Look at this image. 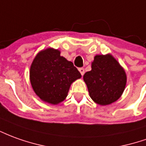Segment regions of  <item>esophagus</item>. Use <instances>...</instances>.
I'll list each match as a JSON object with an SVG mask.
<instances>
[{"label":"esophagus","mask_w":146,"mask_h":146,"mask_svg":"<svg viewBox=\"0 0 146 146\" xmlns=\"http://www.w3.org/2000/svg\"><path fill=\"white\" fill-rule=\"evenodd\" d=\"M79 72H80V74H81L82 76L84 74V70L83 68H80V69H79Z\"/></svg>","instance_id":"34e87169"}]
</instances>
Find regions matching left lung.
<instances>
[{
	"label": "left lung",
	"instance_id": "1",
	"mask_svg": "<svg viewBox=\"0 0 146 146\" xmlns=\"http://www.w3.org/2000/svg\"><path fill=\"white\" fill-rule=\"evenodd\" d=\"M83 79L91 99L102 106L117 101L126 84L125 70L110 54L95 56L92 70L84 73Z\"/></svg>",
	"mask_w": 146,
	"mask_h": 146
}]
</instances>
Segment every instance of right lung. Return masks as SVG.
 <instances>
[{
  "instance_id": "obj_1",
  "label": "right lung",
  "mask_w": 146,
  "mask_h": 146,
  "mask_svg": "<svg viewBox=\"0 0 146 146\" xmlns=\"http://www.w3.org/2000/svg\"><path fill=\"white\" fill-rule=\"evenodd\" d=\"M60 53L54 48L42 50L35 57L30 68L31 84L35 94L53 105L64 101L72 83L81 77L73 62Z\"/></svg>"
}]
</instances>
